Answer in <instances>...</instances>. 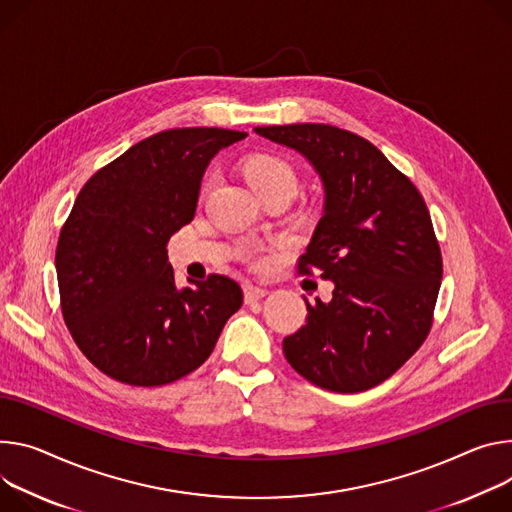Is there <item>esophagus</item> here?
I'll list each match as a JSON object with an SVG mask.
<instances>
[{
    "instance_id": "1",
    "label": "esophagus",
    "mask_w": 512,
    "mask_h": 512,
    "mask_svg": "<svg viewBox=\"0 0 512 512\" xmlns=\"http://www.w3.org/2000/svg\"><path fill=\"white\" fill-rule=\"evenodd\" d=\"M267 296V290L265 288H259V286H253V284H247L245 286V302L247 304H255L257 300L265 298Z\"/></svg>"
}]
</instances>
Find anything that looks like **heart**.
Listing matches in <instances>:
<instances>
[{
    "instance_id": "heart-1",
    "label": "heart",
    "mask_w": 512,
    "mask_h": 512,
    "mask_svg": "<svg viewBox=\"0 0 512 512\" xmlns=\"http://www.w3.org/2000/svg\"><path fill=\"white\" fill-rule=\"evenodd\" d=\"M243 171L257 196L273 190H286L294 194L296 190L294 169L290 167V163L275 155H253L251 159H247Z\"/></svg>"
}]
</instances>
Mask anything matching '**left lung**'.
Listing matches in <instances>:
<instances>
[{"mask_svg": "<svg viewBox=\"0 0 512 512\" xmlns=\"http://www.w3.org/2000/svg\"><path fill=\"white\" fill-rule=\"evenodd\" d=\"M318 173L322 216L300 273L314 267L335 284L310 304L284 353L318 388L355 394L400 369L427 339L443 263L431 214L412 181L365 138L331 124L257 126Z\"/></svg>", "mask_w": 512, "mask_h": 512, "instance_id": "1", "label": "left lung"}]
</instances>
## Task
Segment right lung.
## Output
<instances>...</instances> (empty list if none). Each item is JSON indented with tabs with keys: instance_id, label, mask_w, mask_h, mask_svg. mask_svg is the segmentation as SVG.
Listing matches in <instances>:
<instances>
[{
	"instance_id": "1",
	"label": "right lung",
	"mask_w": 512,
	"mask_h": 512,
	"mask_svg": "<svg viewBox=\"0 0 512 512\" xmlns=\"http://www.w3.org/2000/svg\"><path fill=\"white\" fill-rule=\"evenodd\" d=\"M245 136L226 128L163 130L81 188L55 265L67 329L106 376L153 388L192 374L241 308L243 290L226 275L177 288L167 243L192 222L212 157Z\"/></svg>"
}]
</instances>
